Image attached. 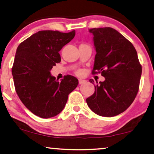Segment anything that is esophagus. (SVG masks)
Returning a JSON list of instances; mask_svg holds the SVG:
<instances>
[{
  "label": "esophagus",
  "instance_id": "34e87169",
  "mask_svg": "<svg viewBox=\"0 0 154 154\" xmlns=\"http://www.w3.org/2000/svg\"><path fill=\"white\" fill-rule=\"evenodd\" d=\"M86 82V80L84 79H79V84H84Z\"/></svg>",
  "mask_w": 154,
  "mask_h": 154
}]
</instances>
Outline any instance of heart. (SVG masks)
Masks as SVG:
<instances>
[{
	"instance_id": "1",
	"label": "heart",
	"mask_w": 154,
	"mask_h": 154,
	"mask_svg": "<svg viewBox=\"0 0 154 154\" xmlns=\"http://www.w3.org/2000/svg\"><path fill=\"white\" fill-rule=\"evenodd\" d=\"M79 72H79H79H78V73H79Z\"/></svg>"
}]
</instances>
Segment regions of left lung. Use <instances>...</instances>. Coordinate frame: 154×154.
I'll list each match as a JSON object with an SVG mask.
<instances>
[{
  "label": "left lung",
  "instance_id": "left-lung-1",
  "mask_svg": "<svg viewBox=\"0 0 154 154\" xmlns=\"http://www.w3.org/2000/svg\"><path fill=\"white\" fill-rule=\"evenodd\" d=\"M96 51L93 73L102 72L104 82L95 84V93L86 99L88 107L98 116L113 117L126 111L138 92L142 66L129 41L111 27L93 28Z\"/></svg>",
  "mask_w": 154,
  "mask_h": 154
}]
</instances>
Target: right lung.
<instances>
[{"label":"right lung","instance_id":"add662e5","mask_svg":"<svg viewBox=\"0 0 154 154\" xmlns=\"http://www.w3.org/2000/svg\"><path fill=\"white\" fill-rule=\"evenodd\" d=\"M75 31L63 33L42 30L18 45L11 73L17 95L32 113L42 118L60 113L78 79L66 75L61 82L50 70L61 61L59 52L74 38Z\"/></svg>","mask_w":154,"mask_h":154}]
</instances>
